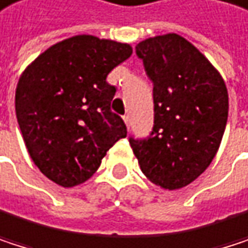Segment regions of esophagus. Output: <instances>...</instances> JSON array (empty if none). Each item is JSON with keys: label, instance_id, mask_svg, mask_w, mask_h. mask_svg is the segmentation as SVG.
Returning <instances> with one entry per match:
<instances>
[{"label": "esophagus", "instance_id": "obj_1", "mask_svg": "<svg viewBox=\"0 0 248 248\" xmlns=\"http://www.w3.org/2000/svg\"><path fill=\"white\" fill-rule=\"evenodd\" d=\"M124 123H125L127 128H130V124H131V118H130V115H124Z\"/></svg>", "mask_w": 248, "mask_h": 248}]
</instances>
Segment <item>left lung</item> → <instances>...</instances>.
<instances>
[{
    "label": "left lung",
    "mask_w": 248,
    "mask_h": 248,
    "mask_svg": "<svg viewBox=\"0 0 248 248\" xmlns=\"http://www.w3.org/2000/svg\"><path fill=\"white\" fill-rule=\"evenodd\" d=\"M153 82L155 125L146 140L130 139L144 176L175 190L201 176L215 157L228 118L221 73L176 33L149 37L136 47Z\"/></svg>",
    "instance_id": "1"
}]
</instances>
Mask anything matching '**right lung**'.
Segmentation results:
<instances>
[{"instance_id":"right-lung-1","label":"right lung","mask_w":248,"mask_h":248,"mask_svg":"<svg viewBox=\"0 0 248 248\" xmlns=\"http://www.w3.org/2000/svg\"><path fill=\"white\" fill-rule=\"evenodd\" d=\"M133 55L128 43L79 34L50 46L21 73L16 114L29 155L63 187L86 182L107 152L127 136L111 111L108 73Z\"/></svg>"}]
</instances>
